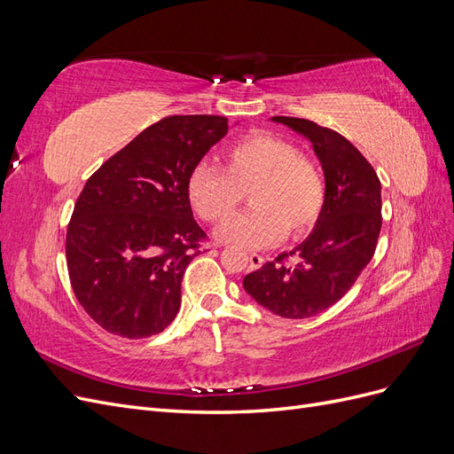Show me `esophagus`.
I'll return each mask as SVG.
<instances>
[{"label": "esophagus", "instance_id": "34e87169", "mask_svg": "<svg viewBox=\"0 0 454 454\" xmlns=\"http://www.w3.org/2000/svg\"><path fill=\"white\" fill-rule=\"evenodd\" d=\"M248 261H250V269H259L261 265L265 263V259L261 257V255H257V254H250Z\"/></svg>", "mask_w": 454, "mask_h": 454}]
</instances>
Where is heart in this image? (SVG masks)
Masks as SVG:
<instances>
[{
    "label": "heart",
    "mask_w": 454,
    "mask_h": 454,
    "mask_svg": "<svg viewBox=\"0 0 454 454\" xmlns=\"http://www.w3.org/2000/svg\"><path fill=\"white\" fill-rule=\"evenodd\" d=\"M223 173L197 164L187 177L191 208L210 223H222L250 193L255 210L231 219L215 237L244 250H261L309 232L324 210L325 174L312 157L278 134L254 130L222 153Z\"/></svg>",
    "instance_id": "1"
}]
</instances>
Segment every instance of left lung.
Here are the masks:
<instances>
[{"label": "left lung", "instance_id": "left-lung-1", "mask_svg": "<svg viewBox=\"0 0 454 454\" xmlns=\"http://www.w3.org/2000/svg\"><path fill=\"white\" fill-rule=\"evenodd\" d=\"M312 144L325 174V204L310 235L290 254L244 277L255 303L282 318H309L345 295L377 248L382 225L380 182L345 136L307 119L272 117ZM295 254L298 263L286 266Z\"/></svg>", "mask_w": 454, "mask_h": 454}]
</instances>
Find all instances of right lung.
Here are the masks:
<instances>
[{
    "label": "right lung",
    "mask_w": 454,
    "mask_h": 454,
    "mask_svg": "<svg viewBox=\"0 0 454 454\" xmlns=\"http://www.w3.org/2000/svg\"><path fill=\"white\" fill-rule=\"evenodd\" d=\"M227 130L219 115L164 117L87 180L66 259L77 301L106 332L142 339L176 318L184 272L206 239L187 177Z\"/></svg>",
    "instance_id": "obj_1"
}]
</instances>
